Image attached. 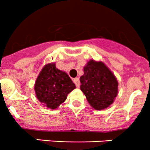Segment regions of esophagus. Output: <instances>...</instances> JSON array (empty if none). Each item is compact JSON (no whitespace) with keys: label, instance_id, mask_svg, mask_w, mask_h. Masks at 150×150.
Masks as SVG:
<instances>
[{"label":"esophagus","instance_id":"1","mask_svg":"<svg viewBox=\"0 0 150 150\" xmlns=\"http://www.w3.org/2000/svg\"><path fill=\"white\" fill-rule=\"evenodd\" d=\"M74 84H76V87H79L80 86V81H79V78H74Z\"/></svg>","mask_w":150,"mask_h":150}]
</instances>
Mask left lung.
Returning a JSON list of instances; mask_svg holds the SVG:
<instances>
[{"label":"left lung","mask_w":150,"mask_h":150,"mask_svg":"<svg viewBox=\"0 0 150 150\" xmlns=\"http://www.w3.org/2000/svg\"><path fill=\"white\" fill-rule=\"evenodd\" d=\"M80 89L96 110L110 106L117 95V81L102 62L89 61L84 68V75L80 77Z\"/></svg>","instance_id":"8db88e82"}]
</instances>
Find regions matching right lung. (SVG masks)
Returning <instances> with one entry per match:
<instances>
[{
  "label": "right lung",
  "mask_w": 150,
  "mask_h": 150,
  "mask_svg": "<svg viewBox=\"0 0 150 150\" xmlns=\"http://www.w3.org/2000/svg\"><path fill=\"white\" fill-rule=\"evenodd\" d=\"M76 88L69 75L58 70L54 63L43 68L35 84L38 100L47 107L55 109L66 100L67 95Z\"/></svg>",
  "instance_id": "right-lung-1"
}]
</instances>
